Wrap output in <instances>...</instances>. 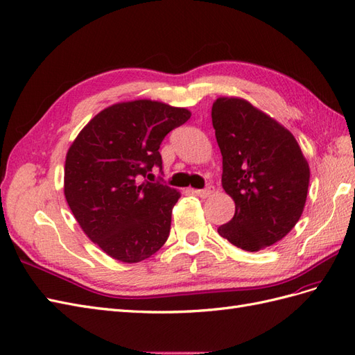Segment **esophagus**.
<instances>
[{
  "label": "esophagus",
  "mask_w": 355,
  "mask_h": 355,
  "mask_svg": "<svg viewBox=\"0 0 355 355\" xmlns=\"http://www.w3.org/2000/svg\"><path fill=\"white\" fill-rule=\"evenodd\" d=\"M212 193H214V187H207V189H199V190H195V195L196 196H199V198H202V199H205V198H208V196H211Z\"/></svg>",
  "instance_id": "esophagus-1"
}]
</instances>
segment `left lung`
Here are the masks:
<instances>
[{"label":"left lung","instance_id":"left-lung-1","mask_svg":"<svg viewBox=\"0 0 355 355\" xmlns=\"http://www.w3.org/2000/svg\"><path fill=\"white\" fill-rule=\"evenodd\" d=\"M211 117L223 156L221 186L235 202V216L218 235L241 250H265L302 216L308 160L290 130L247 99L220 96Z\"/></svg>","mask_w":355,"mask_h":355}]
</instances>
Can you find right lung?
<instances>
[{
    "label": "right lung",
    "instance_id": "right-lung-1",
    "mask_svg": "<svg viewBox=\"0 0 355 355\" xmlns=\"http://www.w3.org/2000/svg\"><path fill=\"white\" fill-rule=\"evenodd\" d=\"M190 116L160 101H125L99 111L69 146L65 199L87 238L110 257L138 263L166 242L181 193L139 180L162 168L160 143Z\"/></svg>",
    "mask_w": 355,
    "mask_h": 355
}]
</instances>
